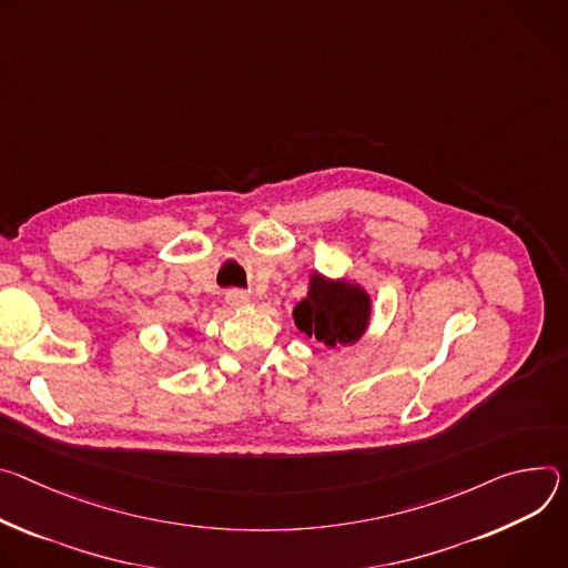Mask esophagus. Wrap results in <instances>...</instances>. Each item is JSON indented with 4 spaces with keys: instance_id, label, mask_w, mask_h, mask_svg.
<instances>
[{
    "instance_id": "obj_1",
    "label": "esophagus",
    "mask_w": 568,
    "mask_h": 568,
    "mask_svg": "<svg viewBox=\"0 0 568 568\" xmlns=\"http://www.w3.org/2000/svg\"><path fill=\"white\" fill-rule=\"evenodd\" d=\"M225 300H227V304H230V306H243V304H247V302H250V295H247L245 291L234 288V291H227Z\"/></svg>"
}]
</instances>
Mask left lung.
<instances>
[{
    "label": "left lung",
    "instance_id": "8db88e82",
    "mask_svg": "<svg viewBox=\"0 0 568 568\" xmlns=\"http://www.w3.org/2000/svg\"><path fill=\"white\" fill-rule=\"evenodd\" d=\"M372 318V295L347 277H325L311 271L306 297L293 308L295 327L327 347L358 343Z\"/></svg>",
    "mask_w": 568,
    "mask_h": 568
}]
</instances>
